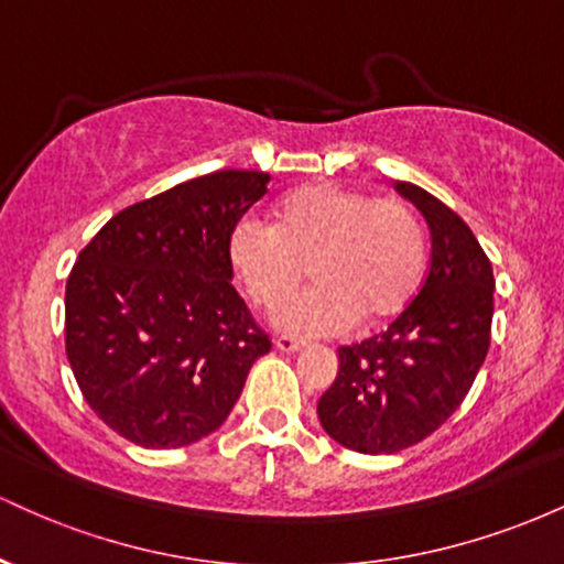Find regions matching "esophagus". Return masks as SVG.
<instances>
[{"mask_svg":"<svg viewBox=\"0 0 564 564\" xmlns=\"http://www.w3.org/2000/svg\"><path fill=\"white\" fill-rule=\"evenodd\" d=\"M275 347L281 349V352L294 355V352H302V349H304V341H300V339H291V336H278V339H275Z\"/></svg>","mask_w":564,"mask_h":564,"instance_id":"1","label":"esophagus"}]
</instances>
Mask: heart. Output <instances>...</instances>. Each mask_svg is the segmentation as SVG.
Wrapping results in <instances>:
<instances>
[{
  "label": "heart",
  "instance_id": "1",
  "mask_svg": "<svg viewBox=\"0 0 564 564\" xmlns=\"http://www.w3.org/2000/svg\"><path fill=\"white\" fill-rule=\"evenodd\" d=\"M230 264L257 307H273L301 285L307 295L273 313L300 339L384 326L405 313L426 270V232L411 204L339 183H313L278 204L273 225L241 219L228 238Z\"/></svg>",
  "mask_w": 564,
  "mask_h": 564
}]
</instances>
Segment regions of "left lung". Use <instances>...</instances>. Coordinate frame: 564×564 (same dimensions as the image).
I'll return each instance as SVG.
<instances>
[{
  "mask_svg": "<svg viewBox=\"0 0 564 564\" xmlns=\"http://www.w3.org/2000/svg\"><path fill=\"white\" fill-rule=\"evenodd\" d=\"M394 191L426 219L430 273L387 332L339 347V371L318 400L323 430L371 456L411 448L448 422L485 364L494 321V268L469 225L424 187Z\"/></svg>",
  "mask_w": 564,
  "mask_h": 564,
  "instance_id": "obj_1",
  "label": "left lung"
}]
</instances>
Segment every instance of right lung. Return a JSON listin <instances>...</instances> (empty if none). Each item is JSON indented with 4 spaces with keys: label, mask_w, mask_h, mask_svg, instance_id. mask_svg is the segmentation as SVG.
Returning a JSON list of instances; mask_svg holds the SVG:
<instances>
[{
    "label": "right lung",
    "mask_w": 564,
    "mask_h": 564,
    "mask_svg": "<svg viewBox=\"0 0 564 564\" xmlns=\"http://www.w3.org/2000/svg\"><path fill=\"white\" fill-rule=\"evenodd\" d=\"M270 174L223 170L108 219L66 283V355L89 408L142 448L223 426L270 352L232 289L230 230Z\"/></svg>",
    "instance_id": "right-lung-1"
}]
</instances>
